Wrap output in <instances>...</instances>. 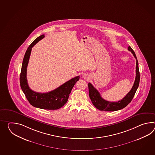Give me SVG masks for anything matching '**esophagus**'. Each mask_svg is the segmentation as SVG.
Segmentation results:
<instances>
[{
  "instance_id": "34e87169",
  "label": "esophagus",
  "mask_w": 155,
  "mask_h": 155,
  "mask_svg": "<svg viewBox=\"0 0 155 155\" xmlns=\"http://www.w3.org/2000/svg\"><path fill=\"white\" fill-rule=\"evenodd\" d=\"M83 78H84V79H85V80H88L89 78H90V76H88V74H84V76H83Z\"/></svg>"
}]
</instances>
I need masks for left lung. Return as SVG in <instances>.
Returning a JSON list of instances; mask_svg holds the SVG:
<instances>
[{
    "label": "left lung",
    "instance_id": "obj_1",
    "mask_svg": "<svg viewBox=\"0 0 155 155\" xmlns=\"http://www.w3.org/2000/svg\"><path fill=\"white\" fill-rule=\"evenodd\" d=\"M128 50L131 51L136 60V75L134 86L132 87L131 91L126 94V96L124 97V98H122L120 101H118V102L107 101L106 100H104L103 98L101 96L99 92L93 87V85L91 83H89L88 84L90 99L94 107L98 109L99 110L103 111H116L124 108L131 102V101L134 97L136 91L137 90L140 79V72L138 68V62L135 53L130 46L128 47Z\"/></svg>",
    "mask_w": 155,
    "mask_h": 155
}]
</instances>
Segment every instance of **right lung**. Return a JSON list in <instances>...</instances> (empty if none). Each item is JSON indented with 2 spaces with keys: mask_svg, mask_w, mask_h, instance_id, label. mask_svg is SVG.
Segmentation results:
<instances>
[{
  "mask_svg": "<svg viewBox=\"0 0 155 155\" xmlns=\"http://www.w3.org/2000/svg\"><path fill=\"white\" fill-rule=\"evenodd\" d=\"M44 37V35L38 37L28 48L22 63L20 84L27 99L33 106L44 110H54L61 108L67 103L69 94L71 92L73 86L79 80V76H77L70 79L57 88L47 93L35 92L30 89L27 79V68L31 53V48Z\"/></svg>",
  "mask_w": 155,
  "mask_h": 155,
  "instance_id": "1",
  "label": "right lung"
}]
</instances>
